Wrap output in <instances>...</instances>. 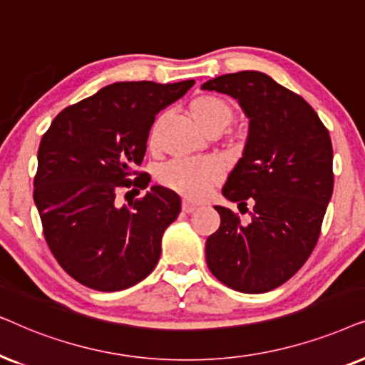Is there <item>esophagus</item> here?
I'll list each match as a JSON object with an SVG mask.
<instances>
[{"instance_id": "34e87169", "label": "esophagus", "mask_w": 365, "mask_h": 365, "mask_svg": "<svg viewBox=\"0 0 365 365\" xmlns=\"http://www.w3.org/2000/svg\"><path fill=\"white\" fill-rule=\"evenodd\" d=\"M197 207H198V203H195V202H190V200H183L182 202V210L185 213H192Z\"/></svg>"}]
</instances>
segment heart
<instances>
[{
	"label": "heart",
	"mask_w": 365,
	"mask_h": 365,
	"mask_svg": "<svg viewBox=\"0 0 365 365\" xmlns=\"http://www.w3.org/2000/svg\"><path fill=\"white\" fill-rule=\"evenodd\" d=\"M188 113L193 121L200 126L205 133H220L233 120V108L227 100L217 95H200L188 103ZM163 115H160L152 125L148 135L150 148H157L158 130L162 125ZM223 177L222 165L213 158H183L173 160L165 165L160 172V182L163 187L178 193V195L200 200L207 197L212 187Z\"/></svg>",
	"instance_id": "1"
}]
</instances>
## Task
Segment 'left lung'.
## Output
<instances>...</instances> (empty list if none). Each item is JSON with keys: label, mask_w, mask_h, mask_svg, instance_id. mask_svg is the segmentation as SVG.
<instances>
[{"label": "left lung", "mask_w": 365, "mask_h": 365, "mask_svg": "<svg viewBox=\"0 0 365 365\" xmlns=\"http://www.w3.org/2000/svg\"><path fill=\"white\" fill-rule=\"evenodd\" d=\"M203 90L230 95L249 118V137L223 197L254 205L242 223L217 205L220 227L207 239V265L222 284L244 294L285 284L312 254L334 190L332 142L302 96L260 71L228 73Z\"/></svg>", "instance_id": "1"}]
</instances>
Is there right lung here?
<instances>
[{"instance_id":"obj_1","label":"right lung","mask_w":365,"mask_h":365,"mask_svg":"<svg viewBox=\"0 0 365 365\" xmlns=\"http://www.w3.org/2000/svg\"><path fill=\"white\" fill-rule=\"evenodd\" d=\"M193 83L118 81L66 106L43 135L33 198L51 254L86 287L125 290L158 264L180 197L153 185L128 205L115 198L123 188L148 187L150 175L135 167L143 162L155 116Z\"/></svg>"}]
</instances>
